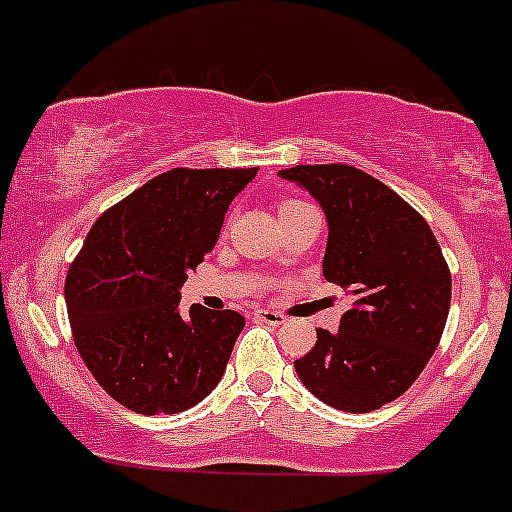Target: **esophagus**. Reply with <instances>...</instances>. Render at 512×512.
<instances>
[{"instance_id": "obj_1", "label": "esophagus", "mask_w": 512, "mask_h": 512, "mask_svg": "<svg viewBox=\"0 0 512 512\" xmlns=\"http://www.w3.org/2000/svg\"><path fill=\"white\" fill-rule=\"evenodd\" d=\"M255 317L260 322H265V325H285V320H287L282 312H275V310H257Z\"/></svg>"}]
</instances>
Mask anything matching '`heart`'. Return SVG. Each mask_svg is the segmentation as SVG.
Listing matches in <instances>:
<instances>
[{"mask_svg": "<svg viewBox=\"0 0 512 512\" xmlns=\"http://www.w3.org/2000/svg\"><path fill=\"white\" fill-rule=\"evenodd\" d=\"M307 202H302V200H292V197H287V200H282L280 202V207H277V212H280V215H287V212H292V210H300V207H305Z\"/></svg>", "mask_w": 512, "mask_h": 512, "instance_id": "b5f03b06", "label": "heart"}]
</instances>
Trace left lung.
Returning <instances> with one entry per match:
<instances>
[{"label":"left lung","mask_w":512,"mask_h":512,"mask_svg":"<svg viewBox=\"0 0 512 512\" xmlns=\"http://www.w3.org/2000/svg\"><path fill=\"white\" fill-rule=\"evenodd\" d=\"M327 217L322 275L350 292L337 332L295 360L302 385L330 408L372 413L418 380L450 310V270L433 230L398 192L352 165L280 170Z\"/></svg>","instance_id":"8db88e82"}]
</instances>
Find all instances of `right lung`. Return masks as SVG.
<instances>
[{
  "label": "right lung",
  "mask_w": 512,
  "mask_h": 512,
  "mask_svg": "<svg viewBox=\"0 0 512 512\" xmlns=\"http://www.w3.org/2000/svg\"><path fill=\"white\" fill-rule=\"evenodd\" d=\"M255 175L257 167L157 175L99 215L69 265L74 345L104 393L132 413H182L225 375L245 317L202 305L182 315L180 287Z\"/></svg>",
  "instance_id": "right-lung-1"
}]
</instances>
